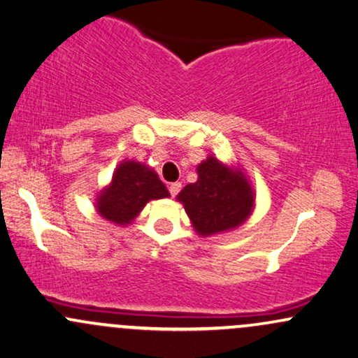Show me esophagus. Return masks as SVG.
<instances>
[{
    "label": "esophagus",
    "mask_w": 358,
    "mask_h": 358,
    "mask_svg": "<svg viewBox=\"0 0 358 358\" xmlns=\"http://www.w3.org/2000/svg\"><path fill=\"white\" fill-rule=\"evenodd\" d=\"M179 191H180V182H172L171 186H169V192H171L172 197L178 196Z\"/></svg>",
    "instance_id": "esophagus-1"
}]
</instances>
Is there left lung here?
<instances>
[{
	"label": "left lung",
	"mask_w": 358,
	"mask_h": 358,
	"mask_svg": "<svg viewBox=\"0 0 358 358\" xmlns=\"http://www.w3.org/2000/svg\"><path fill=\"white\" fill-rule=\"evenodd\" d=\"M196 171V182L178 194L196 233L208 238L245 224L253 214L256 194L241 167L208 155Z\"/></svg>",
	"instance_id": "obj_1"
}]
</instances>
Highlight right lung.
<instances>
[{
	"label": "right lung",
	"instance_id": "right-lung-1",
	"mask_svg": "<svg viewBox=\"0 0 358 358\" xmlns=\"http://www.w3.org/2000/svg\"><path fill=\"white\" fill-rule=\"evenodd\" d=\"M157 172L137 161H122L112 180L95 197V211L117 226H127L149 201L169 197Z\"/></svg>",
	"mask_w": 358,
	"mask_h": 358
}]
</instances>
